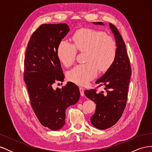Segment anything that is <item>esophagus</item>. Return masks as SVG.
I'll return each instance as SVG.
<instances>
[{
	"label": "esophagus",
	"mask_w": 152,
	"mask_h": 152,
	"mask_svg": "<svg viewBox=\"0 0 152 152\" xmlns=\"http://www.w3.org/2000/svg\"><path fill=\"white\" fill-rule=\"evenodd\" d=\"M80 90V95L82 96H83L84 95V89L82 88V87H80L79 88Z\"/></svg>",
	"instance_id": "34e87169"
}]
</instances>
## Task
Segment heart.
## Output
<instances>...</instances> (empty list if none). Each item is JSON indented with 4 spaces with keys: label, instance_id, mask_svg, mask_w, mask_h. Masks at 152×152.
I'll use <instances>...</instances> for the list:
<instances>
[{
    "label": "heart",
    "instance_id": "1",
    "mask_svg": "<svg viewBox=\"0 0 152 152\" xmlns=\"http://www.w3.org/2000/svg\"><path fill=\"white\" fill-rule=\"evenodd\" d=\"M74 44L66 39L59 42L57 56L66 66L74 62L77 49L86 50V63L79 64L66 73L68 80L79 86H86L97 75L98 70L105 72L111 67L117 56V44L104 32L95 29L82 28L73 36Z\"/></svg>",
    "mask_w": 152,
    "mask_h": 152
}]
</instances>
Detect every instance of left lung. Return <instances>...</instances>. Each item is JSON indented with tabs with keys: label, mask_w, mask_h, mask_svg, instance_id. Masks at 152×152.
I'll return each mask as SVG.
<instances>
[{
	"label": "left lung",
	"mask_w": 152,
	"mask_h": 152,
	"mask_svg": "<svg viewBox=\"0 0 152 152\" xmlns=\"http://www.w3.org/2000/svg\"><path fill=\"white\" fill-rule=\"evenodd\" d=\"M94 25H104L103 22H93ZM110 28L117 44V56L113 65L96 84L104 86L103 91L86 90L87 98L96 104L95 113L91 117V124L99 129H107L115 124L121 117L127 103L131 68L126 46L117 28L112 23Z\"/></svg>",
	"instance_id": "1"
}]
</instances>
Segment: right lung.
I'll list each match as a JSON object with an SVG mask.
<instances>
[{"label": "right lung", "instance_id": "1", "mask_svg": "<svg viewBox=\"0 0 152 152\" xmlns=\"http://www.w3.org/2000/svg\"><path fill=\"white\" fill-rule=\"evenodd\" d=\"M70 31L67 24H43L32 34L25 58L24 80L32 109L40 124L58 131L65 124V111L80 98L79 87L68 82L61 89L53 88L64 74L57 56L59 42Z\"/></svg>", "mask_w": 152, "mask_h": 152}]
</instances>
